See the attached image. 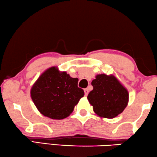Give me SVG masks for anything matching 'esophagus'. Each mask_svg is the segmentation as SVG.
<instances>
[{"label":"esophagus","instance_id":"obj_1","mask_svg":"<svg viewBox=\"0 0 157 157\" xmlns=\"http://www.w3.org/2000/svg\"><path fill=\"white\" fill-rule=\"evenodd\" d=\"M84 93H85V95H88V88H85V89H84Z\"/></svg>","mask_w":157,"mask_h":157}]
</instances>
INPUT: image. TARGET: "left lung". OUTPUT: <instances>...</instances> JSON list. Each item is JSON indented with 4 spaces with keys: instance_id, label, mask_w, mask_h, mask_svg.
<instances>
[{
    "instance_id": "left-lung-1",
    "label": "left lung",
    "mask_w": 157,
    "mask_h": 157,
    "mask_svg": "<svg viewBox=\"0 0 157 157\" xmlns=\"http://www.w3.org/2000/svg\"><path fill=\"white\" fill-rule=\"evenodd\" d=\"M94 87L87 98L95 114L114 118L123 112L129 101V93L113 75L98 74L91 82Z\"/></svg>"
}]
</instances>
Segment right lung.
<instances>
[{
    "mask_svg": "<svg viewBox=\"0 0 157 157\" xmlns=\"http://www.w3.org/2000/svg\"><path fill=\"white\" fill-rule=\"evenodd\" d=\"M78 81L56 67L49 68L33 84L32 100L41 114L54 120L63 119L69 116L84 95Z\"/></svg>",
    "mask_w": 157,
    "mask_h": 157,
    "instance_id": "1",
    "label": "right lung"
}]
</instances>
